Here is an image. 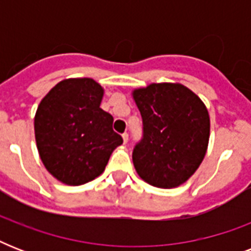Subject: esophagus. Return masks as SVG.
<instances>
[{
    "instance_id": "obj_1",
    "label": "esophagus",
    "mask_w": 251,
    "mask_h": 251,
    "mask_svg": "<svg viewBox=\"0 0 251 251\" xmlns=\"http://www.w3.org/2000/svg\"><path fill=\"white\" fill-rule=\"evenodd\" d=\"M122 139H124V142H125V143H127V141H129V134L127 133L122 134Z\"/></svg>"
}]
</instances>
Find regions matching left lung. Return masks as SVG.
<instances>
[{"mask_svg":"<svg viewBox=\"0 0 251 251\" xmlns=\"http://www.w3.org/2000/svg\"><path fill=\"white\" fill-rule=\"evenodd\" d=\"M142 116V138L133 150L138 175L171 189L189 179L202 163L210 138V116L202 100L178 83H153L134 91Z\"/></svg>","mask_w":251,"mask_h":251,"instance_id":"obj_1","label":"left lung"}]
</instances>
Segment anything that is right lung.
Here are the masks:
<instances>
[{"label": "right lung", "instance_id": "add662e5", "mask_svg": "<svg viewBox=\"0 0 251 251\" xmlns=\"http://www.w3.org/2000/svg\"><path fill=\"white\" fill-rule=\"evenodd\" d=\"M101 86L91 78L60 82L36 110L35 137L41 161L66 185H83L102 173L122 143L112 114L100 108Z\"/></svg>", "mask_w": 251, "mask_h": 251}]
</instances>
